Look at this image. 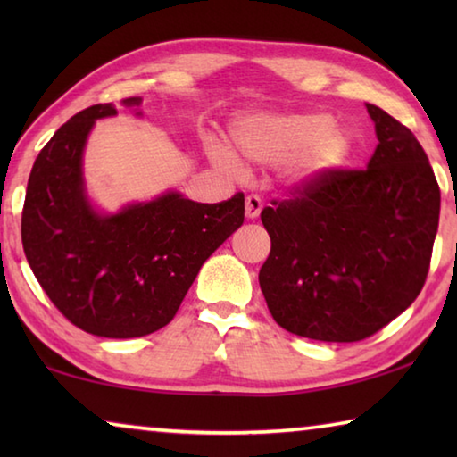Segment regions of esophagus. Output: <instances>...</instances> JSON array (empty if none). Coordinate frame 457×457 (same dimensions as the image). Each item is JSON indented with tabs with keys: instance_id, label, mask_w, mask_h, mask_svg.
Masks as SVG:
<instances>
[{
	"instance_id": "obj_1",
	"label": "esophagus",
	"mask_w": 457,
	"mask_h": 457,
	"mask_svg": "<svg viewBox=\"0 0 457 457\" xmlns=\"http://www.w3.org/2000/svg\"><path fill=\"white\" fill-rule=\"evenodd\" d=\"M262 207H264V204H262V199L258 195H247L245 197V218L247 220H256Z\"/></svg>"
}]
</instances>
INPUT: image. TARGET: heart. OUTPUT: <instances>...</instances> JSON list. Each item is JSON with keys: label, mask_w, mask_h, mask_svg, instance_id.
Listing matches in <instances>:
<instances>
[{"label": "heart", "mask_w": 457, "mask_h": 457, "mask_svg": "<svg viewBox=\"0 0 457 457\" xmlns=\"http://www.w3.org/2000/svg\"><path fill=\"white\" fill-rule=\"evenodd\" d=\"M234 143L247 161L258 165L284 163L286 181L304 187L337 169L349 154L351 141L320 112H256L231 129ZM207 153L221 171L244 177L245 167L226 145L210 143Z\"/></svg>", "instance_id": "obj_1"}]
</instances>
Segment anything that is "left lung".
Masks as SVG:
<instances>
[{"label": "left lung", "mask_w": 457, "mask_h": 457, "mask_svg": "<svg viewBox=\"0 0 457 457\" xmlns=\"http://www.w3.org/2000/svg\"><path fill=\"white\" fill-rule=\"evenodd\" d=\"M378 145L367 169H332L262 210L272 250L260 288L292 335L354 343L411 306L429 272L439 185L405 125L367 104Z\"/></svg>", "instance_id": "left-lung-1"}]
</instances>
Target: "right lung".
Masks as SVG:
<instances>
[{
	"label": "right lung",
	"mask_w": 457,
	"mask_h": 457,
	"mask_svg": "<svg viewBox=\"0 0 457 457\" xmlns=\"http://www.w3.org/2000/svg\"><path fill=\"white\" fill-rule=\"evenodd\" d=\"M122 104L138 106L141 98ZM114 114L111 103L84 108L37 154L21 244L36 280L74 327L135 338L173 320L204 262L244 223V193L197 204L167 191L117 213L96 212L84 187L82 153L95 122Z\"/></svg>",
	"instance_id": "1"
}]
</instances>
